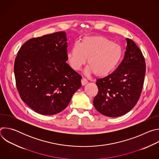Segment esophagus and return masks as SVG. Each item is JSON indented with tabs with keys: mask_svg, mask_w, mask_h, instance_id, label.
Here are the masks:
<instances>
[{
	"mask_svg": "<svg viewBox=\"0 0 159 159\" xmlns=\"http://www.w3.org/2000/svg\"><path fill=\"white\" fill-rule=\"evenodd\" d=\"M87 82H88L87 80L85 78L82 77V79H81V84H82V85H85L86 84H87Z\"/></svg>",
	"mask_w": 159,
	"mask_h": 159,
	"instance_id": "1",
	"label": "esophagus"
}]
</instances>
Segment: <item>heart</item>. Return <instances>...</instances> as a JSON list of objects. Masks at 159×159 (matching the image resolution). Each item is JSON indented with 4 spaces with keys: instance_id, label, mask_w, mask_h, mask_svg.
<instances>
[{
    "instance_id": "1",
    "label": "heart",
    "mask_w": 159,
    "mask_h": 159,
    "mask_svg": "<svg viewBox=\"0 0 159 159\" xmlns=\"http://www.w3.org/2000/svg\"><path fill=\"white\" fill-rule=\"evenodd\" d=\"M123 57L120 45L101 36L84 37L81 43L75 42L67 54V60L74 70H79L87 59L85 72L104 77L114 72Z\"/></svg>"
}]
</instances>
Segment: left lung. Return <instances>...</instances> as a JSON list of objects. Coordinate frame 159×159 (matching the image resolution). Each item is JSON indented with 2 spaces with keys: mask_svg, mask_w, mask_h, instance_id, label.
Wrapping results in <instances>:
<instances>
[{
  "mask_svg": "<svg viewBox=\"0 0 159 159\" xmlns=\"http://www.w3.org/2000/svg\"><path fill=\"white\" fill-rule=\"evenodd\" d=\"M127 41L125 57L117 69L97 80L98 93L93 103L96 110L109 117L129 112L140 99L146 71L144 57L131 39Z\"/></svg>",
  "mask_w": 159,
  "mask_h": 159,
  "instance_id": "1",
  "label": "left lung"
}]
</instances>
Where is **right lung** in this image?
Here are the masks:
<instances>
[{
    "mask_svg": "<svg viewBox=\"0 0 159 159\" xmlns=\"http://www.w3.org/2000/svg\"><path fill=\"white\" fill-rule=\"evenodd\" d=\"M66 41L63 31L31 38L21 47L15 59L19 96L39 114L61 112L81 87L82 77L66 63Z\"/></svg>",
    "mask_w": 159,
    "mask_h": 159,
    "instance_id": "add662e5",
    "label": "right lung"
}]
</instances>
